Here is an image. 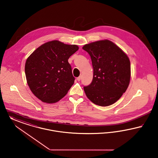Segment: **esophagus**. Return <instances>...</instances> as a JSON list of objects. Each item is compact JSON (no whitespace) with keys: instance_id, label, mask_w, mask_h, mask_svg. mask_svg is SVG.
Returning a JSON list of instances; mask_svg holds the SVG:
<instances>
[{"instance_id":"esophagus-1","label":"esophagus","mask_w":158,"mask_h":158,"mask_svg":"<svg viewBox=\"0 0 158 158\" xmlns=\"http://www.w3.org/2000/svg\"><path fill=\"white\" fill-rule=\"evenodd\" d=\"M81 76H80V77H77V81H80L81 80Z\"/></svg>"}]
</instances>
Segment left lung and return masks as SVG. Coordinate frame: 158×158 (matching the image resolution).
<instances>
[{
	"label": "left lung",
	"mask_w": 158,
	"mask_h": 158,
	"mask_svg": "<svg viewBox=\"0 0 158 158\" xmlns=\"http://www.w3.org/2000/svg\"><path fill=\"white\" fill-rule=\"evenodd\" d=\"M93 68L91 84L84 90L93 103L108 106L115 103L127 90L131 77L130 61L124 52L108 40L85 44Z\"/></svg>",
	"instance_id": "obj_1"
}]
</instances>
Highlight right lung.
I'll list each match as a JSON object with an SVG mask.
<instances>
[{
    "label": "right lung",
    "mask_w": 158,
    "mask_h": 158,
    "mask_svg": "<svg viewBox=\"0 0 158 158\" xmlns=\"http://www.w3.org/2000/svg\"><path fill=\"white\" fill-rule=\"evenodd\" d=\"M79 48L58 40L45 43L27 59V84L43 102L54 103L63 98L74 83L68 59Z\"/></svg>",
    "instance_id": "1"
}]
</instances>
